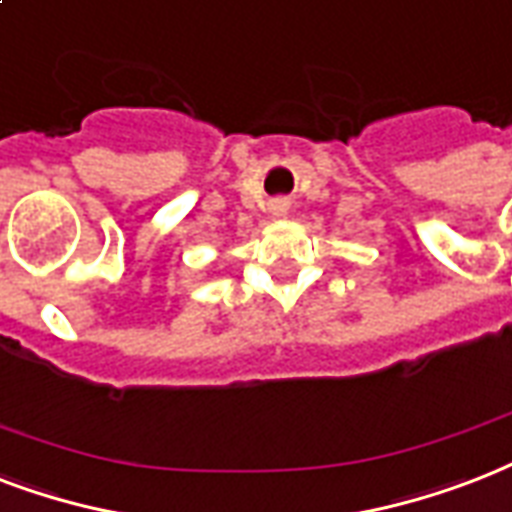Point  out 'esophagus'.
I'll return each instance as SVG.
<instances>
[{
    "label": "esophagus",
    "mask_w": 512,
    "mask_h": 512,
    "mask_svg": "<svg viewBox=\"0 0 512 512\" xmlns=\"http://www.w3.org/2000/svg\"><path fill=\"white\" fill-rule=\"evenodd\" d=\"M269 211L275 213V216H285V211H288V200H285V197H277V200L269 202Z\"/></svg>",
    "instance_id": "esophagus-1"
}]
</instances>
